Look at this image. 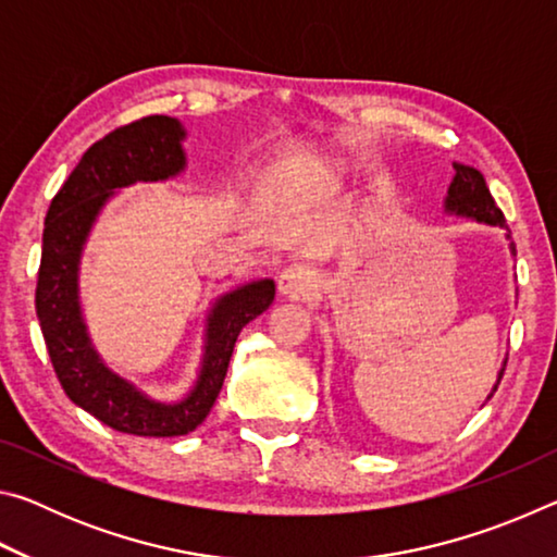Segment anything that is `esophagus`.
Here are the masks:
<instances>
[{
  "label": "esophagus",
  "mask_w": 557,
  "mask_h": 557,
  "mask_svg": "<svg viewBox=\"0 0 557 557\" xmlns=\"http://www.w3.org/2000/svg\"><path fill=\"white\" fill-rule=\"evenodd\" d=\"M317 275L305 265H289L280 272L277 289L289 299H305L317 289Z\"/></svg>",
  "instance_id": "obj_1"
}]
</instances>
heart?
<instances>
[{"label": "heart", "instance_id": "b5f03b06", "mask_svg": "<svg viewBox=\"0 0 557 557\" xmlns=\"http://www.w3.org/2000/svg\"><path fill=\"white\" fill-rule=\"evenodd\" d=\"M342 172H344V169L338 166V164H332V166H326V169H324V174H326V176H338Z\"/></svg>", "mask_w": 557, "mask_h": 557}]
</instances>
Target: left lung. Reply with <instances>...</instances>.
I'll return each mask as SVG.
<instances>
[{"label":"left lung","instance_id":"8db88e82","mask_svg":"<svg viewBox=\"0 0 557 557\" xmlns=\"http://www.w3.org/2000/svg\"><path fill=\"white\" fill-rule=\"evenodd\" d=\"M445 211L455 213V215H465V219H474L479 223L506 228L508 248H511V252L516 256V245L511 243V233H508L504 213L496 206V201L492 199V191H488V186L479 169L455 162V178H451V184L447 188ZM504 366H506V361H504ZM504 366H502V371H498L494 391L498 388V381H502V375H504ZM494 391H492V395H494ZM492 395H488V398H492Z\"/></svg>","mask_w":557,"mask_h":557}]
</instances>
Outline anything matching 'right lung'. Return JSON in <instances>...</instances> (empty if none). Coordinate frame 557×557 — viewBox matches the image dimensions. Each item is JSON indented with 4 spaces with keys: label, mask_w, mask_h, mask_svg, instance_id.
Masks as SVG:
<instances>
[{
    "label": "right lung",
    "mask_w": 557,
    "mask_h": 557,
    "mask_svg": "<svg viewBox=\"0 0 557 557\" xmlns=\"http://www.w3.org/2000/svg\"><path fill=\"white\" fill-rule=\"evenodd\" d=\"M184 137L182 122L166 115H149L110 132L65 178L44 223L36 317L53 371L78 408L102 425L137 437H178L199 428L219 398L240 329L275 299V282L256 280L213 301L206 319L199 379L178 403H159L137 391L110 371L92 346L78 297L83 245L120 188L137 182H166L184 172Z\"/></svg>",
    "instance_id": "add662e5"
}]
</instances>
